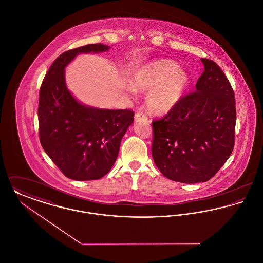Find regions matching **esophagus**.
<instances>
[{"label": "esophagus", "mask_w": 263, "mask_h": 263, "mask_svg": "<svg viewBox=\"0 0 263 263\" xmlns=\"http://www.w3.org/2000/svg\"><path fill=\"white\" fill-rule=\"evenodd\" d=\"M135 120L136 121H148V117H147V115L145 114V113L137 112L135 114Z\"/></svg>", "instance_id": "obj_1"}]
</instances>
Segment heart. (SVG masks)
<instances>
[{
  "mask_svg": "<svg viewBox=\"0 0 263 263\" xmlns=\"http://www.w3.org/2000/svg\"><path fill=\"white\" fill-rule=\"evenodd\" d=\"M132 86L148 90L146 103L151 112L164 114L174 108L187 87V74L172 60L149 63L132 76Z\"/></svg>",
  "mask_w": 263,
  "mask_h": 263,
  "instance_id": "heart-1",
  "label": "heart"
}]
</instances>
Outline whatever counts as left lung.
Wrapping results in <instances>:
<instances>
[{"label":"left lung","mask_w":263,"mask_h":263,"mask_svg":"<svg viewBox=\"0 0 263 263\" xmlns=\"http://www.w3.org/2000/svg\"><path fill=\"white\" fill-rule=\"evenodd\" d=\"M201 61L204 71L195 90L152 122L154 162L165 177L177 182L208 181L235 146L234 89L217 63L207 58Z\"/></svg>","instance_id":"obj_1"}]
</instances>
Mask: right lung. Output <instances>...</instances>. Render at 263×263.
<instances>
[{"instance_id":"obj_1","label":"right lung","mask_w":263,"mask_h":263,"mask_svg":"<svg viewBox=\"0 0 263 263\" xmlns=\"http://www.w3.org/2000/svg\"><path fill=\"white\" fill-rule=\"evenodd\" d=\"M97 43L62 53L47 71L39 89L38 131L42 148L63 175L96 180L112 167L121 140L133 123L131 109H99L81 104L65 84V67L80 53L102 52Z\"/></svg>"}]
</instances>
